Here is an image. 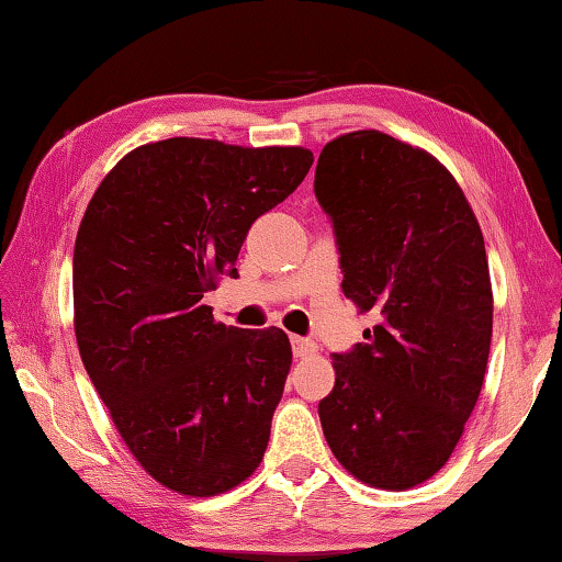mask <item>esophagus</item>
I'll return each instance as SVG.
<instances>
[{
  "label": "esophagus",
  "mask_w": 562,
  "mask_h": 562,
  "mask_svg": "<svg viewBox=\"0 0 562 562\" xmlns=\"http://www.w3.org/2000/svg\"><path fill=\"white\" fill-rule=\"evenodd\" d=\"M292 351H294V357H300V359H307V357H312L317 351V345L312 339H302V337H292Z\"/></svg>",
  "instance_id": "34e87169"
}]
</instances>
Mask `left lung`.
<instances>
[{
  "label": "left lung",
  "mask_w": 562,
  "mask_h": 562,
  "mask_svg": "<svg viewBox=\"0 0 562 562\" xmlns=\"http://www.w3.org/2000/svg\"><path fill=\"white\" fill-rule=\"evenodd\" d=\"M315 193L335 223L341 292L379 315L367 345L331 361L322 431L357 481L408 491L451 459L486 376L481 225L439 158L374 128L322 148Z\"/></svg>",
  "instance_id": "8db88e82"
}]
</instances>
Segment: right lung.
<instances>
[{
    "label": "right lung",
    "mask_w": 562,
    "mask_h": 562,
    "mask_svg": "<svg viewBox=\"0 0 562 562\" xmlns=\"http://www.w3.org/2000/svg\"><path fill=\"white\" fill-rule=\"evenodd\" d=\"M310 148L166 138L101 180L74 247V331L133 459L160 486L211 498L240 486L270 441L292 364L280 327L215 322L205 292L250 225L312 166Z\"/></svg>",
    "instance_id": "1"
}]
</instances>
